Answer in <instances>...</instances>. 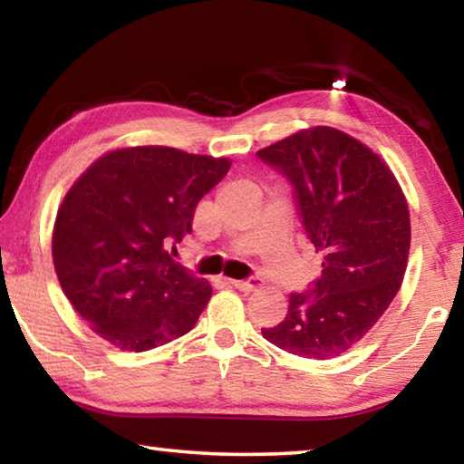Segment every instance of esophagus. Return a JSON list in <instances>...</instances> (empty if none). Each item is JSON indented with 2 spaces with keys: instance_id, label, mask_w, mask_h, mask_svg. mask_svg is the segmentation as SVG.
<instances>
[{
  "instance_id": "esophagus-1",
  "label": "esophagus",
  "mask_w": 464,
  "mask_h": 464,
  "mask_svg": "<svg viewBox=\"0 0 464 464\" xmlns=\"http://www.w3.org/2000/svg\"><path fill=\"white\" fill-rule=\"evenodd\" d=\"M229 285L235 286V288L243 290V293H251V290H256L257 286H260V278L251 276V278H247V280H229Z\"/></svg>"
}]
</instances>
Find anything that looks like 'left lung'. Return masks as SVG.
Segmentation results:
<instances>
[{
  "label": "left lung",
  "mask_w": 464,
  "mask_h": 464,
  "mask_svg": "<svg viewBox=\"0 0 464 464\" xmlns=\"http://www.w3.org/2000/svg\"><path fill=\"white\" fill-rule=\"evenodd\" d=\"M288 179L321 276L293 293L278 325L262 329L288 354L327 360L371 332L401 286L411 227L395 176L379 155L332 127L295 132L257 151Z\"/></svg>",
  "instance_id": "left-lung-1"
}]
</instances>
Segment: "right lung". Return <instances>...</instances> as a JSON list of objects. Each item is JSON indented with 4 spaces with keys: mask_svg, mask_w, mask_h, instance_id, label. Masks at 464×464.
I'll return each instance as SVG.
<instances>
[{
    "mask_svg": "<svg viewBox=\"0 0 464 464\" xmlns=\"http://www.w3.org/2000/svg\"><path fill=\"white\" fill-rule=\"evenodd\" d=\"M231 168L174 147L106 153L65 194L53 231L61 288L93 332L145 352L190 332L213 288L179 266L196 204Z\"/></svg>",
    "mask_w": 464,
    "mask_h": 464,
    "instance_id": "right-lung-1",
    "label": "right lung"
}]
</instances>
